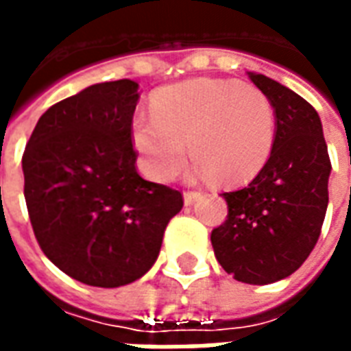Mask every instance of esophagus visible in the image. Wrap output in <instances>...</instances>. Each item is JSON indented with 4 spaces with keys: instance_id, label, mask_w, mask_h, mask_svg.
Segmentation results:
<instances>
[{
    "instance_id": "obj_1",
    "label": "esophagus",
    "mask_w": 351,
    "mask_h": 351,
    "mask_svg": "<svg viewBox=\"0 0 351 351\" xmlns=\"http://www.w3.org/2000/svg\"><path fill=\"white\" fill-rule=\"evenodd\" d=\"M201 197L199 191H184V205H193Z\"/></svg>"
}]
</instances>
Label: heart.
<instances>
[{"mask_svg":"<svg viewBox=\"0 0 351 351\" xmlns=\"http://www.w3.org/2000/svg\"><path fill=\"white\" fill-rule=\"evenodd\" d=\"M276 141V110L256 86L226 79H191L163 88L152 116L131 122V143L145 173L158 182L175 178L186 161L195 175L220 186L252 180L269 161Z\"/></svg>","mask_w":351,"mask_h":351,"instance_id":"heart-1","label":"heart"}]
</instances>
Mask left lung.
I'll use <instances>...</instances> for the list:
<instances>
[{"label": "left lung", "instance_id": "8db88e82", "mask_svg": "<svg viewBox=\"0 0 351 351\" xmlns=\"http://www.w3.org/2000/svg\"><path fill=\"white\" fill-rule=\"evenodd\" d=\"M248 77L274 105L276 141L248 186L221 193L228 220L210 241L223 271L265 286L293 274L316 246L329 203L331 161L316 108L265 75Z\"/></svg>", "mask_w": 351, "mask_h": 351}]
</instances>
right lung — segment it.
I'll use <instances>...</instances> for the list:
<instances>
[{
    "instance_id": "obj_1",
    "label": "right lung",
    "mask_w": 351,
    "mask_h": 351,
    "mask_svg": "<svg viewBox=\"0 0 351 351\" xmlns=\"http://www.w3.org/2000/svg\"><path fill=\"white\" fill-rule=\"evenodd\" d=\"M137 103L135 80L84 88L39 118L22 156L37 243L60 271L88 286L120 287L150 271L184 205L180 191L135 169Z\"/></svg>"
}]
</instances>
